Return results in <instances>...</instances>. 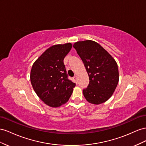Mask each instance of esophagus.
<instances>
[{"instance_id": "1", "label": "esophagus", "mask_w": 146, "mask_h": 146, "mask_svg": "<svg viewBox=\"0 0 146 146\" xmlns=\"http://www.w3.org/2000/svg\"><path fill=\"white\" fill-rule=\"evenodd\" d=\"M73 80H74V81L75 82L76 84L78 83V80H77V77L75 76H74L73 77Z\"/></svg>"}]
</instances>
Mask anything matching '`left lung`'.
I'll list each match as a JSON object with an SVG mask.
<instances>
[{
  "label": "left lung",
  "instance_id": "1",
  "mask_svg": "<svg viewBox=\"0 0 146 146\" xmlns=\"http://www.w3.org/2000/svg\"><path fill=\"white\" fill-rule=\"evenodd\" d=\"M88 73L89 83L82 90L86 100L95 105L107 101L119 82L117 64L109 53L95 41H78L73 44Z\"/></svg>",
  "mask_w": 146,
  "mask_h": 146
}]
</instances>
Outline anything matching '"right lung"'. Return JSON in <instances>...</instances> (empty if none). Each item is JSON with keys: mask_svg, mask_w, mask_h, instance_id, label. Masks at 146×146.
I'll list each match as a JSON object with an SVG mask.
<instances>
[{"mask_svg": "<svg viewBox=\"0 0 146 146\" xmlns=\"http://www.w3.org/2000/svg\"><path fill=\"white\" fill-rule=\"evenodd\" d=\"M71 43L50 47L33 64L31 81L38 97L51 107L68 101L76 86L68 78L64 59L72 49Z\"/></svg>", "mask_w": 146, "mask_h": 146, "instance_id": "right-lung-1", "label": "right lung"}]
</instances>
